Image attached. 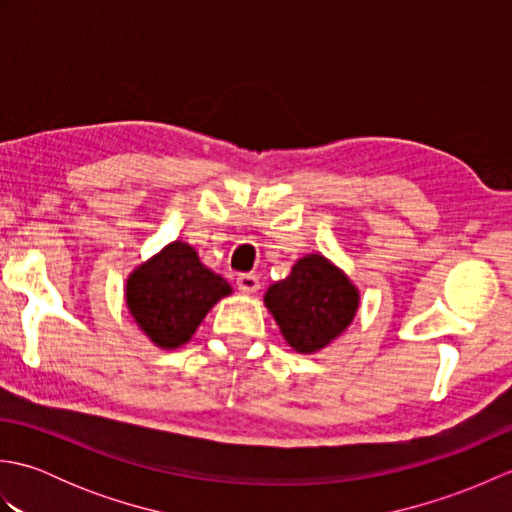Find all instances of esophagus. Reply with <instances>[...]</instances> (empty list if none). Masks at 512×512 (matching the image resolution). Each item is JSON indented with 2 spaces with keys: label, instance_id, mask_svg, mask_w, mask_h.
<instances>
[{
  "label": "esophagus",
  "instance_id": "esophagus-1",
  "mask_svg": "<svg viewBox=\"0 0 512 512\" xmlns=\"http://www.w3.org/2000/svg\"><path fill=\"white\" fill-rule=\"evenodd\" d=\"M235 286H237V290L246 292V295H253V292L259 290V277L253 275V273H244V275L237 277Z\"/></svg>",
  "mask_w": 512,
  "mask_h": 512
}]
</instances>
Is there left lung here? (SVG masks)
<instances>
[{
    "instance_id": "8db88e82",
    "label": "left lung",
    "mask_w": 512,
    "mask_h": 512,
    "mask_svg": "<svg viewBox=\"0 0 512 512\" xmlns=\"http://www.w3.org/2000/svg\"><path fill=\"white\" fill-rule=\"evenodd\" d=\"M264 301L292 350L312 354L352 323L358 290L328 259L308 255L292 266L290 277L268 288Z\"/></svg>"
}]
</instances>
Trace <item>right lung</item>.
I'll return each instance as SVG.
<instances>
[{
    "label": "right lung",
    "instance_id": "right-lung-1",
    "mask_svg": "<svg viewBox=\"0 0 512 512\" xmlns=\"http://www.w3.org/2000/svg\"><path fill=\"white\" fill-rule=\"evenodd\" d=\"M231 286L206 268L195 248L173 242L127 279V308L151 343L173 350L187 343Z\"/></svg>",
    "mask_w": 512,
    "mask_h": 512
}]
</instances>
